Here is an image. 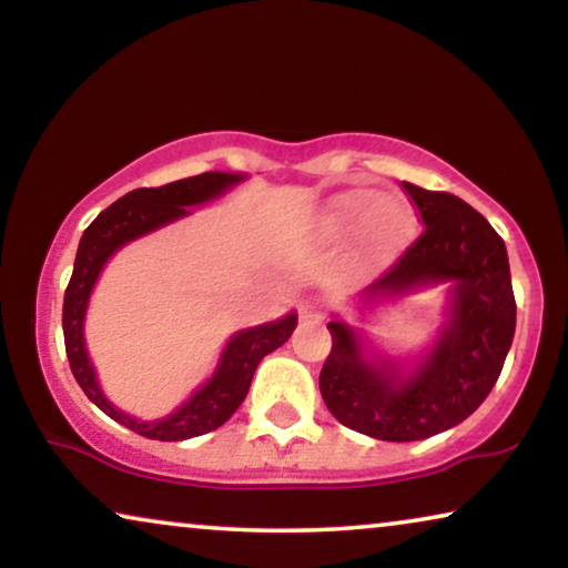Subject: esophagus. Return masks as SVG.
<instances>
[{
	"instance_id": "esophagus-1",
	"label": "esophagus",
	"mask_w": 568,
	"mask_h": 568,
	"mask_svg": "<svg viewBox=\"0 0 568 568\" xmlns=\"http://www.w3.org/2000/svg\"><path fill=\"white\" fill-rule=\"evenodd\" d=\"M300 313H302V317H305V321H313V317H321V315H323V302L305 300V302H302Z\"/></svg>"
}]
</instances>
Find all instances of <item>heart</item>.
Listing matches in <instances>:
<instances>
[{"instance_id":"obj_1","label":"heart","mask_w":568,"mask_h":568,"mask_svg":"<svg viewBox=\"0 0 568 568\" xmlns=\"http://www.w3.org/2000/svg\"><path fill=\"white\" fill-rule=\"evenodd\" d=\"M323 224L336 237H352L364 227L369 261L387 263L414 240L416 214L403 201H383L377 191L354 189L328 201Z\"/></svg>"}]
</instances>
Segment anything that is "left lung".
Returning <instances> with one entry per match:
<instances>
[{
	"label": "left lung",
	"instance_id": "1",
	"mask_svg": "<svg viewBox=\"0 0 568 568\" xmlns=\"http://www.w3.org/2000/svg\"><path fill=\"white\" fill-rule=\"evenodd\" d=\"M403 189L422 214L414 245L362 294V302L453 284L449 321L410 372L367 359L359 333L333 317L321 369L325 406L348 429L385 442L434 437L465 422L501 375L515 338L517 305L504 240L470 204L414 183Z\"/></svg>",
	"mask_w": 568,
	"mask_h": 568
}]
</instances>
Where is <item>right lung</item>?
Segmentation results:
<instances>
[{
  "instance_id": "obj_1",
  "label": "right lung",
  "mask_w": 568,
  "mask_h": 568,
  "mask_svg": "<svg viewBox=\"0 0 568 568\" xmlns=\"http://www.w3.org/2000/svg\"><path fill=\"white\" fill-rule=\"evenodd\" d=\"M240 181H245V175L201 173L160 185V189L129 191L126 196H121L105 212L98 214V220L84 230L80 247H77L74 271L64 292V313H61L69 367H72V375L84 395L103 414L146 439L181 442L201 437V434L222 426L245 400L255 367H258L263 356L282 346L292 336V331L297 328V315L290 313L282 321L235 333L224 346L220 364H216L209 383L201 385L181 408L165 418H158V422H139V418L123 414L121 408H115L105 398L98 385L95 367H92L88 348H84V313H88L92 286H95L108 258L131 240L165 227V224L181 220V216H189V206L206 204V201L222 196L224 191Z\"/></svg>"
}]
</instances>
